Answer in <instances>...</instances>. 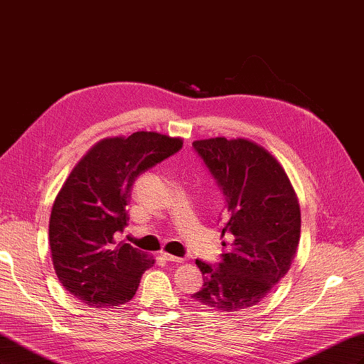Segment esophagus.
Masks as SVG:
<instances>
[{
    "mask_svg": "<svg viewBox=\"0 0 364 364\" xmlns=\"http://www.w3.org/2000/svg\"><path fill=\"white\" fill-rule=\"evenodd\" d=\"M162 258H164L165 261H168V262H183V258L170 255V253H162Z\"/></svg>",
    "mask_w": 364,
    "mask_h": 364,
    "instance_id": "esophagus-1",
    "label": "esophagus"
}]
</instances>
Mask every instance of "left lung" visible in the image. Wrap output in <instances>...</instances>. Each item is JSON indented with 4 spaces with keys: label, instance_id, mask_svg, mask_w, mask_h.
<instances>
[{
    "label": "left lung",
    "instance_id": "1",
    "mask_svg": "<svg viewBox=\"0 0 364 364\" xmlns=\"http://www.w3.org/2000/svg\"><path fill=\"white\" fill-rule=\"evenodd\" d=\"M226 200L222 262L196 259L203 289L191 297L217 311L257 305L290 270L301 238V206L282 165L262 146L225 136L193 142Z\"/></svg>",
    "mask_w": 364,
    "mask_h": 364
}]
</instances>
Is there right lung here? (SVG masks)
<instances>
[{
  "mask_svg": "<svg viewBox=\"0 0 364 364\" xmlns=\"http://www.w3.org/2000/svg\"><path fill=\"white\" fill-rule=\"evenodd\" d=\"M182 138L158 132L98 141L62 185L50 215L54 270L68 293L92 308L118 306L135 296L155 259L117 243L127 225L130 191L141 173L182 149Z\"/></svg>",
  "mask_w": 364,
  "mask_h": 364,
  "instance_id": "right-lung-1",
  "label": "right lung"
}]
</instances>
